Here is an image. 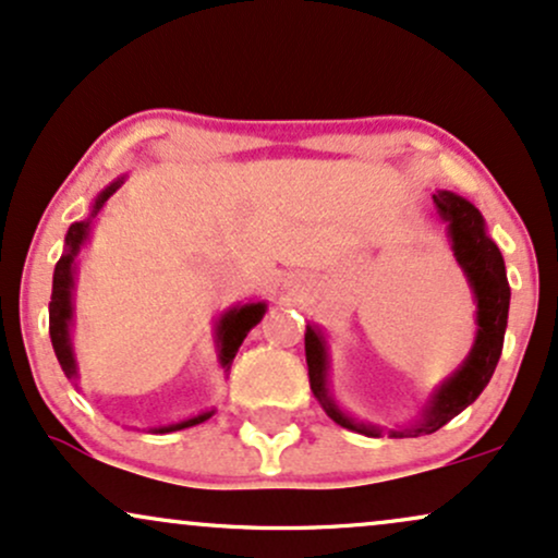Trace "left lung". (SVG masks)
<instances>
[{"instance_id": "obj_1", "label": "left lung", "mask_w": 558, "mask_h": 558, "mask_svg": "<svg viewBox=\"0 0 558 558\" xmlns=\"http://www.w3.org/2000/svg\"><path fill=\"white\" fill-rule=\"evenodd\" d=\"M434 203L438 216L447 221L451 251H454L457 264H460L464 277H468L470 290H473L477 331L475 342L470 347L468 357L462 360L460 368L430 391L415 423L399 425V428L389 430L391 438L434 434L441 425H447L451 417L460 415L464 408H470L488 386L490 376H494L496 363L501 357L504 331H507L512 290H509L501 251L490 240L486 229V219H483L473 203L464 201L462 195L449 193V190H438ZM305 360L313 397L318 399V404L333 423L373 438L384 434V428H378V425L355 421L333 399L329 389V344H326L324 331L316 324L305 326Z\"/></svg>"}]
</instances>
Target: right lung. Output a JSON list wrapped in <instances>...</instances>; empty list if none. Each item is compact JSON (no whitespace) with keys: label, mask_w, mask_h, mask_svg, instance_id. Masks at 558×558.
Instances as JSON below:
<instances>
[{"label":"right lung","mask_w":558,"mask_h":558,"mask_svg":"<svg viewBox=\"0 0 558 558\" xmlns=\"http://www.w3.org/2000/svg\"><path fill=\"white\" fill-rule=\"evenodd\" d=\"M122 182H124V174L117 177L114 182H109V185L96 195L88 219L70 225L68 234H64V253L54 266V281H51V303H49V337H51V347H54L59 365H62L64 376H68L70 381H77V378H81L75 350H72V326H75V303H72V292H75L77 255H81L83 245L90 238L94 219L101 214V208L107 206L111 195L122 187ZM264 313H266V303H245V305L229 307V311H225L219 318H216V326H214L216 360H219V365L225 368V373L229 371V365H232L234 355H238L242 339L247 337V331H251L255 324H260ZM214 412L216 410H206L193 417H185V421L180 423L156 425V428H148V430L150 434H172V430H182V428H190V425L208 421Z\"/></svg>","instance_id":"add662e5"}]
</instances>
